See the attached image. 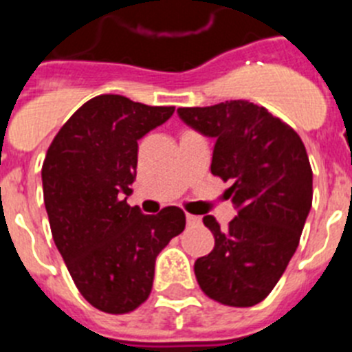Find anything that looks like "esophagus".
<instances>
[{
    "label": "esophagus",
    "mask_w": 352,
    "mask_h": 352,
    "mask_svg": "<svg viewBox=\"0 0 352 352\" xmlns=\"http://www.w3.org/2000/svg\"><path fill=\"white\" fill-rule=\"evenodd\" d=\"M186 223H188V226H199V223H201V219L195 217V214H186Z\"/></svg>",
    "instance_id": "obj_1"
}]
</instances>
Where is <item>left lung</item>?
I'll return each mask as SVG.
<instances>
[{
	"instance_id": "obj_1",
	"label": "left lung",
	"mask_w": 352,
	"mask_h": 352,
	"mask_svg": "<svg viewBox=\"0 0 352 352\" xmlns=\"http://www.w3.org/2000/svg\"><path fill=\"white\" fill-rule=\"evenodd\" d=\"M178 116L214 139L211 174L232 182L227 194L238 211L226 229L203 219L214 247L195 261V278L211 300L254 307L284 275L312 208L307 149L287 123L247 100L179 107Z\"/></svg>"
}]
</instances>
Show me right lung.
<instances>
[{"label":"right lung","instance_id":"add662e5","mask_svg":"<svg viewBox=\"0 0 352 352\" xmlns=\"http://www.w3.org/2000/svg\"><path fill=\"white\" fill-rule=\"evenodd\" d=\"M173 113L174 107L98 95L72 114L43 160L52 239L80 294L102 312L126 314L144 303L157 256L185 229L178 206L144 214L126 204L138 174V141Z\"/></svg>","mask_w":352,"mask_h":352}]
</instances>
